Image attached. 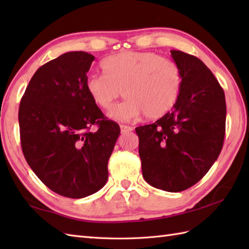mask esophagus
<instances>
[{
	"mask_svg": "<svg viewBox=\"0 0 249 249\" xmlns=\"http://www.w3.org/2000/svg\"><path fill=\"white\" fill-rule=\"evenodd\" d=\"M133 130V127L131 126H127V125H121V131L123 134H127L130 133V131Z\"/></svg>",
	"mask_w": 249,
	"mask_h": 249,
	"instance_id": "34e87169",
	"label": "esophagus"
}]
</instances>
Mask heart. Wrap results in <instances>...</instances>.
Here are the masks:
<instances>
[{
	"mask_svg": "<svg viewBox=\"0 0 249 249\" xmlns=\"http://www.w3.org/2000/svg\"><path fill=\"white\" fill-rule=\"evenodd\" d=\"M104 75H89L86 89L94 104L109 109L120 97L127 99L109 111V118L129 122L146 114L157 119L171 110L182 88V73L171 60L154 52L123 51L102 63Z\"/></svg>",
	"mask_w": 249,
	"mask_h": 249,
	"instance_id": "b5f03b06",
	"label": "heart"
}]
</instances>
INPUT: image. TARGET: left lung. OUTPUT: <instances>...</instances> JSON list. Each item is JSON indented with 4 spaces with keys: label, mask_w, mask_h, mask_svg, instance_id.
Instances as JSON below:
<instances>
[{
    "label": "left lung",
    "mask_w": 249,
    "mask_h": 249,
    "mask_svg": "<svg viewBox=\"0 0 249 249\" xmlns=\"http://www.w3.org/2000/svg\"><path fill=\"white\" fill-rule=\"evenodd\" d=\"M171 56L182 73L177 103L136 133L143 178L153 187L178 193L199 182L218 158L225 138L226 99L202 61L179 50H171Z\"/></svg>",
    "instance_id": "8db88e82"
}]
</instances>
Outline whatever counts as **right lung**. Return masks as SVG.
Instances as JSON below:
<instances>
[{
	"mask_svg": "<svg viewBox=\"0 0 249 249\" xmlns=\"http://www.w3.org/2000/svg\"><path fill=\"white\" fill-rule=\"evenodd\" d=\"M94 55L71 51L36 71L19 107L22 152L52 192L79 199L108 179V160L121 133L86 89ZM98 125L96 132L89 130Z\"/></svg>",
	"mask_w": 249,
	"mask_h": 249,
	"instance_id": "add662e5",
	"label": "right lung"
}]
</instances>
